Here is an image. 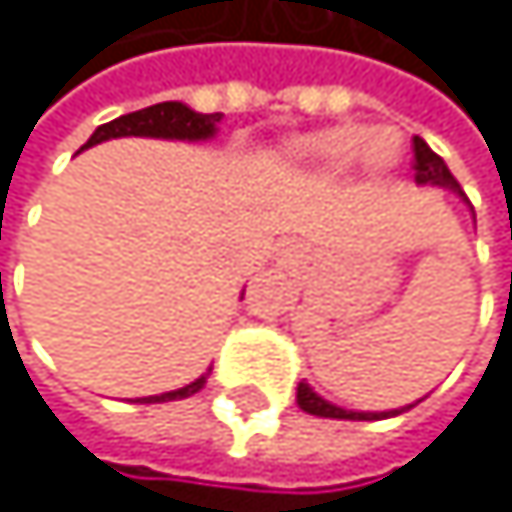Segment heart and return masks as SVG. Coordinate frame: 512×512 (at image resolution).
Returning <instances> with one entry per match:
<instances>
[{"label": "heart", "mask_w": 512, "mask_h": 512, "mask_svg": "<svg viewBox=\"0 0 512 512\" xmlns=\"http://www.w3.org/2000/svg\"><path fill=\"white\" fill-rule=\"evenodd\" d=\"M293 152L302 162H309L318 171L337 175L360 155L363 168L369 175H385L401 159V136L395 130H363L357 123H337V127L315 130L309 136H299Z\"/></svg>", "instance_id": "obj_1"}]
</instances>
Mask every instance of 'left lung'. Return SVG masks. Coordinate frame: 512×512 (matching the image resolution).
Masks as SVG:
<instances>
[{"mask_svg":"<svg viewBox=\"0 0 512 512\" xmlns=\"http://www.w3.org/2000/svg\"><path fill=\"white\" fill-rule=\"evenodd\" d=\"M414 181H417V184L446 187V191L465 197V194H462V187H459V181L452 178V171L446 168V162H443L440 155H436L420 136H414ZM296 401H299V408L306 411V414H315V417H334V420H382V417H392V414H401V411L414 408V405H408V408H401V411H382V414H373V411H344V408L331 405V401H325L321 395H315L309 382H299Z\"/></svg>","mask_w":512,"mask_h":512,"instance_id":"1","label":"left lung"}]
</instances>
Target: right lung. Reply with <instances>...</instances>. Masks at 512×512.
Returning <instances> with one entry per match:
<instances>
[{
	"label": "right lung",
	"instance_id": "right-lung-1",
	"mask_svg": "<svg viewBox=\"0 0 512 512\" xmlns=\"http://www.w3.org/2000/svg\"><path fill=\"white\" fill-rule=\"evenodd\" d=\"M222 120V114H197L191 111L187 104L181 101H162V104H152V107H143V111H133V114H123L111 123H101V127L92 133V139L82 146H98L104 139H117V136H155V139H210L216 133V123ZM206 376L203 373L200 379H194L191 385H184V389H175V392H165V395H149L143 398V405H159V401H178V398H191L197 395L203 385H206Z\"/></svg>",
	"mask_w": 512,
	"mask_h": 512
}]
</instances>
